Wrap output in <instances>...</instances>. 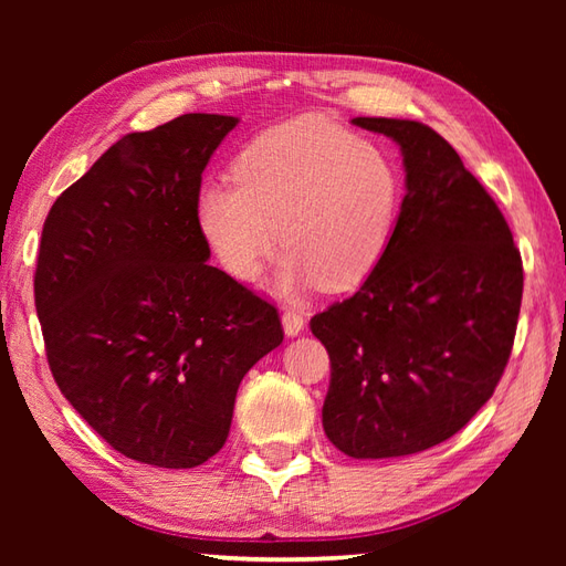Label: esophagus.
Here are the masks:
<instances>
[{"label":"esophagus","mask_w":566,"mask_h":566,"mask_svg":"<svg viewBox=\"0 0 566 566\" xmlns=\"http://www.w3.org/2000/svg\"><path fill=\"white\" fill-rule=\"evenodd\" d=\"M304 323H306L304 316L294 308H286L282 314V326H284V333L290 335V338H296V335L304 331Z\"/></svg>","instance_id":"esophagus-1"}]
</instances>
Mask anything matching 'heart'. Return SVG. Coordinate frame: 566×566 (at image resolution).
Masks as SVG:
<instances>
[{
  "instance_id": "heart-1",
  "label": "heart",
  "mask_w": 566,
  "mask_h": 566,
  "mask_svg": "<svg viewBox=\"0 0 566 566\" xmlns=\"http://www.w3.org/2000/svg\"><path fill=\"white\" fill-rule=\"evenodd\" d=\"M233 179L235 187L199 191V233L240 282L258 280L282 238L274 276L282 296H302L318 282L328 290L363 282L389 245L401 201L389 155L323 116L262 130L240 150Z\"/></svg>"
}]
</instances>
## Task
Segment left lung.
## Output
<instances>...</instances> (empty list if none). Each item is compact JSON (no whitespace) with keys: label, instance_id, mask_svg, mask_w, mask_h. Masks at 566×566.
Returning a JSON list of instances; mask_svg holds the SVG:
<instances>
[{"label":"left lung","instance_id":"left-lung-1","mask_svg":"<svg viewBox=\"0 0 566 566\" xmlns=\"http://www.w3.org/2000/svg\"><path fill=\"white\" fill-rule=\"evenodd\" d=\"M353 124L399 146L406 195L377 268L311 331L331 357L328 440L355 460H387L452 438L491 399L523 264L496 201L440 134L411 118Z\"/></svg>","mask_w":566,"mask_h":566}]
</instances>
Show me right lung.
I'll return each instance as SVG.
<instances>
[{
	"label": "right lung",
	"mask_w": 566,
	"mask_h": 566,
	"mask_svg": "<svg viewBox=\"0 0 566 566\" xmlns=\"http://www.w3.org/2000/svg\"><path fill=\"white\" fill-rule=\"evenodd\" d=\"M238 116L185 114L106 150L53 203L33 292L72 408L128 460L199 467L240 381L284 340L276 308L211 268L195 203Z\"/></svg>",
	"instance_id": "obj_1"
}]
</instances>
